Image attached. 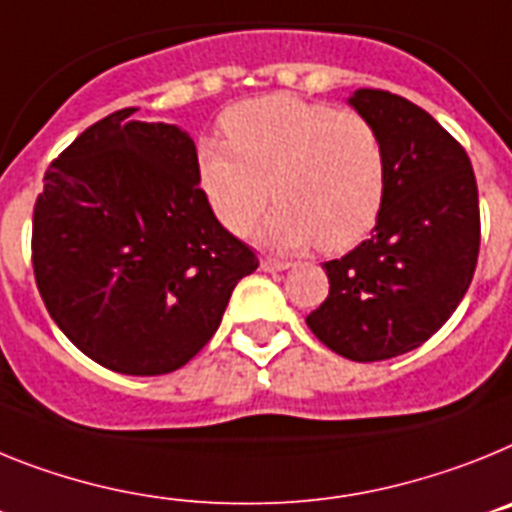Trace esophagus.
Instances as JSON below:
<instances>
[{"instance_id":"1","label":"esophagus","mask_w":512,"mask_h":512,"mask_svg":"<svg viewBox=\"0 0 512 512\" xmlns=\"http://www.w3.org/2000/svg\"><path fill=\"white\" fill-rule=\"evenodd\" d=\"M260 268L265 270V273H283V270L291 268V262H286V260H273V257H265V260L260 262Z\"/></svg>"}]
</instances>
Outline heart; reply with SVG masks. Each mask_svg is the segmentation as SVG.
<instances>
[{"label": "heart", "mask_w": 512, "mask_h": 512, "mask_svg": "<svg viewBox=\"0 0 512 512\" xmlns=\"http://www.w3.org/2000/svg\"><path fill=\"white\" fill-rule=\"evenodd\" d=\"M221 126L226 144L203 141L198 167L231 234L250 231L270 198L278 206L257 229L268 250L317 242L319 250L340 252L373 229L384 203L386 151L368 118L275 92L229 108Z\"/></svg>", "instance_id": "heart-1"}]
</instances>
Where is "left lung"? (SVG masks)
I'll return each mask as SVG.
<instances>
[{"label": "left lung", "instance_id": "left-lung-1", "mask_svg": "<svg viewBox=\"0 0 512 512\" xmlns=\"http://www.w3.org/2000/svg\"><path fill=\"white\" fill-rule=\"evenodd\" d=\"M350 108L381 133L386 190L371 239L324 262L330 293L306 317L330 350L358 363L410 353L464 299L479 255V195L461 144L384 90H355Z\"/></svg>", "mask_w": 512, "mask_h": 512}]
</instances>
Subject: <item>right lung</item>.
<instances>
[{
	"label": "right lung",
	"mask_w": 512,
	"mask_h": 512,
	"mask_svg": "<svg viewBox=\"0 0 512 512\" xmlns=\"http://www.w3.org/2000/svg\"><path fill=\"white\" fill-rule=\"evenodd\" d=\"M133 113L115 110L53 159L33 211V270L87 358L159 376L211 340L260 262L213 216L190 133Z\"/></svg>",
	"instance_id": "add662e5"
}]
</instances>
